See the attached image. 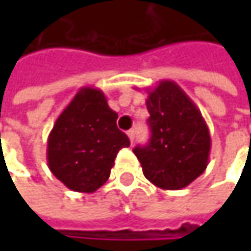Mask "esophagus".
<instances>
[{"label": "esophagus", "mask_w": 251, "mask_h": 251, "mask_svg": "<svg viewBox=\"0 0 251 251\" xmlns=\"http://www.w3.org/2000/svg\"><path fill=\"white\" fill-rule=\"evenodd\" d=\"M127 135H128V138H130L131 144H132V141H134V135H135V132H134V130L127 131Z\"/></svg>", "instance_id": "1"}]
</instances>
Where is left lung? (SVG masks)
Segmentation results:
<instances>
[{
    "label": "left lung",
    "mask_w": 251,
    "mask_h": 251,
    "mask_svg": "<svg viewBox=\"0 0 251 251\" xmlns=\"http://www.w3.org/2000/svg\"><path fill=\"white\" fill-rule=\"evenodd\" d=\"M151 138L135 147L144 176L163 190H180L204 173L211 135L201 111L177 83L163 79L148 91Z\"/></svg>",
    "instance_id": "obj_1"
}]
</instances>
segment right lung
I'll return each instance as SVG.
<instances>
[{
    "mask_svg": "<svg viewBox=\"0 0 251 251\" xmlns=\"http://www.w3.org/2000/svg\"><path fill=\"white\" fill-rule=\"evenodd\" d=\"M117 117L104 93L91 86L81 88L58 116L47 138V163L65 187L95 193L107 181L119 151L130 147Z\"/></svg>",
    "mask_w": 251,
    "mask_h": 251,
    "instance_id": "1",
    "label": "right lung"
}]
</instances>
